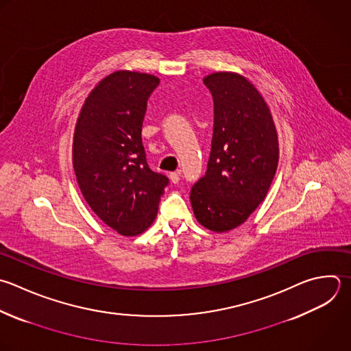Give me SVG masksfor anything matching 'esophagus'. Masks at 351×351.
Instances as JSON below:
<instances>
[{"instance_id": "esophagus-1", "label": "esophagus", "mask_w": 351, "mask_h": 351, "mask_svg": "<svg viewBox=\"0 0 351 351\" xmlns=\"http://www.w3.org/2000/svg\"><path fill=\"white\" fill-rule=\"evenodd\" d=\"M169 178H170V181H171L173 184H177V182L180 181V173H178V171L170 173V174H169Z\"/></svg>"}]
</instances>
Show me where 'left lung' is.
Segmentation results:
<instances>
[{
  "mask_svg": "<svg viewBox=\"0 0 351 351\" xmlns=\"http://www.w3.org/2000/svg\"><path fill=\"white\" fill-rule=\"evenodd\" d=\"M214 100V132L206 176L191 189L197 222L217 233L237 228L263 202L278 165L271 112L258 89L237 73L203 80Z\"/></svg>",
  "mask_w": 351,
  "mask_h": 351,
  "instance_id": "8db88e82",
  "label": "left lung"
}]
</instances>
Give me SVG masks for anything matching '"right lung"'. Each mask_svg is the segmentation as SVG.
I'll return each instance as SVG.
<instances>
[{
    "label": "right lung",
    "instance_id": "right-lung-1",
    "mask_svg": "<svg viewBox=\"0 0 351 351\" xmlns=\"http://www.w3.org/2000/svg\"><path fill=\"white\" fill-rule=\"evenodd\" d=\"M159 78L115 71L86 97L77 119L73 165L95 214L122 236H137L155 221L169 178L147 163L141 140L147 100Z\"/></svg>",
    "mask_w": 351,
    "mask_h": 351
}]
</instances>
